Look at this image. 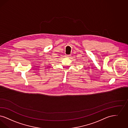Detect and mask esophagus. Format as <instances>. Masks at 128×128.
Returning a JSON list of instances; mask_svg holds the SVG:
<instances>
[{"instance_id": "esophagus-1", "label": "esophagus", "mask_w": 128, "mask_h": 128, "mask_svg": "<svg viewBox=\"0 0 128 128\" xmlns=\"http://www.w3.org/2000/svg\"><path fill=\"white\" fill-rule=\"evenodd\" d=\"M71 56V55H66V57H70Z\"/></svg>"}]
</instances>
